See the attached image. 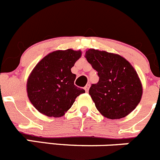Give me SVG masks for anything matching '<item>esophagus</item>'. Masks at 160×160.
Instances as JSON below:
<instances>
[{
	"label": "esophagus",
	"instance_id": "esophagus-1",
	"mask_svg": "<svg viewBox=\"0 0 160 160\" xmlns=\"http://www.w3.org/2000/svg\"><path fill=\"white\" fill-rule=\"evenodd\" d=\"M89 88H90V84H87V85H86V86H85V87H84V90H85V92H88Z\"/></svg>",
	"mask_w": 160,
	"mask_h": 160
}]
</instances>
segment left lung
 <instances>
[{"label": "left lung", "instance_id": "left-lung-1", "mask_svg": "<svg viewBox=\"0 0 160 160\" xmlns=\"http://www.w3.org/2000/svg\"><path fill=\"white\" fill-rule=\"evenodd\" d=\"M85 58L99 77L98 83L89 89L99 113L109 119H120L130 114L143 94L135 68L121 55L104 50L89 49Z\"/></svg>", "mask_w": 160, "mask_h": 160}]
</instances>
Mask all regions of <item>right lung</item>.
Returning <instances> with one entry per match:
<instances>
[{
	"mask_svg": "<svg viewBox=\"0 0 160 160\" xmlns=\"http://www.w3.org/2000/svg\"><path fill=\"white\" fill-rule=\"evenodd\" d=\"M81 55L80 50H55L33 68L27 82V93L30 102L41 114L62 117L77 97L84 93L83 89L74 84L76 75L71 72Z\"/></svg>",
	"mask_w": 160,
	"mask_h": 160,
	"instance_id": "obj_1",
	"label": "right lung"
}]
</instances>
